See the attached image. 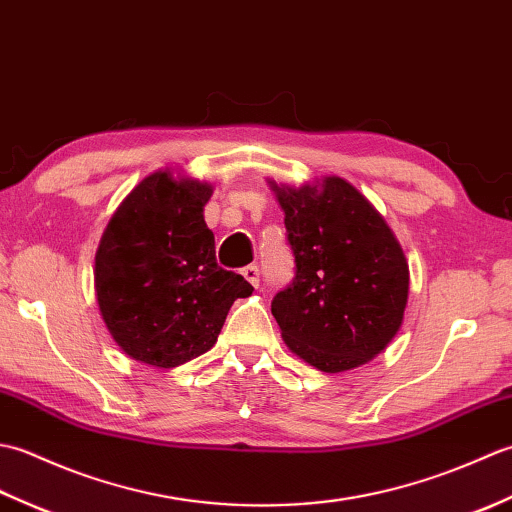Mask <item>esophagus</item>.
I'll return each instance as SVG.
<instances>
[{"label":"esophagus","mask_w":512,"mask_h":512,"mask_svg":"<svg viewBox=\"0 0 512 512\" xmlns=\"http://www.w3.org/2000/svg\"><path fill=\"white\" fill-rule=\"evenodd\" d=\"M242 275H244V279L248 281L250 286H259V279H262V273H259V266H255V264H250V266H246L244 270H242Z\"/></svg>","instance_id":"1"}]
</instances>
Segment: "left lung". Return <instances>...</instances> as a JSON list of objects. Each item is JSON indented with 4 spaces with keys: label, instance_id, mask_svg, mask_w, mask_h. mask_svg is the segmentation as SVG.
<instances>
[{
    "label": "left lung",
    "instance_id": "1",
    "mask_svg": "<svg viewBox=\"0 0 512 512\" xmlns=\"http://www.w3.org/2000/svg\"><path fill=\"white\" fill-rule=\"evenodd\" d=\"M295 277L273 299L288 347L321 372L372 361L394 339L409 268L383 217L350 182L277 187Z\"/></svg>",
    "mask_w": 512,
    "mask_h": 512
}]
</instances>
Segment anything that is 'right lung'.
<instances>
[{
  "mask_svg": "<svg viewBox=\"0 0 512 512\" xmlns=\"http://www.w3.org/2000/svg\"><path fill=\"white\" fill-rule=\"evenodd\" d=\"M213 189L156 171L127 195L96 253V299L114 341L140 363L178 367L209 352L248 281L217 266L202 209Z\"/></svg>",
  "mask_w": 512,
  "mask_h": 512,
  "instance_id": "1",
  "label": "right lung"
}]
</instances>
